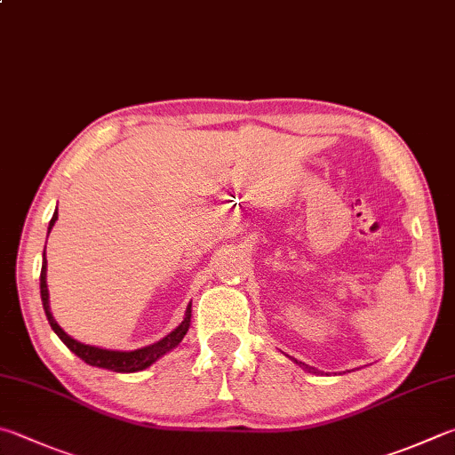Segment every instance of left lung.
Segmentation results:
<instances>
[{
  "label": "left lung",
  "instance_id": "obj_1",
  "mask_svg": "<svg viewBox=\"0 0 455 455\" xmlns=\"http://www.w3.org/2000/svg\"><path fill=\"white\" fill-rule=\"evenodd\" d=\"M292 362H294V364H299L300 368L307 370V371H314V374H316V370H314V368H312V366H308V364H304V362H299V360H294V358H292Z\"/></svg>",
  "mask_w": 455,
  "mask_h": 455
}]
</instances>
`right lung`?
Masks as SVG:
<instances>
[{"mask_svg": "<svg viewBox=\"0 0 455 455\" xmlns=\"http://www.w3.org/2000/svg\"><path fill=\"white\" fill-rule=\"evenodd\" d=\"M57 220V211L53 212L52 220H49L47 233H52V228ZM39 288H41V302H44V310L45 316L52 324L53 332L60 336V340L68 346V348L79 356L89 366L95 368H105V370H113V371H121V374H131V371H141L155 364L156 360L163 358L164 354L171 352L172 348H177L183 340L188 326H191V304H188L185 310V318L180 324L172 330L171 334L161 338L159 342L143 346V348L137 350H107V348H99V346H89L84 342H77L76 338H71L65 330L57 324L52 308H49V291H47V259L44 252V264H41V276H39Z\"/></svg>", "mask_w": 455, "mask_h": 455, "instance_id": "add662e5", "label": "right lung"}]
</instances>
